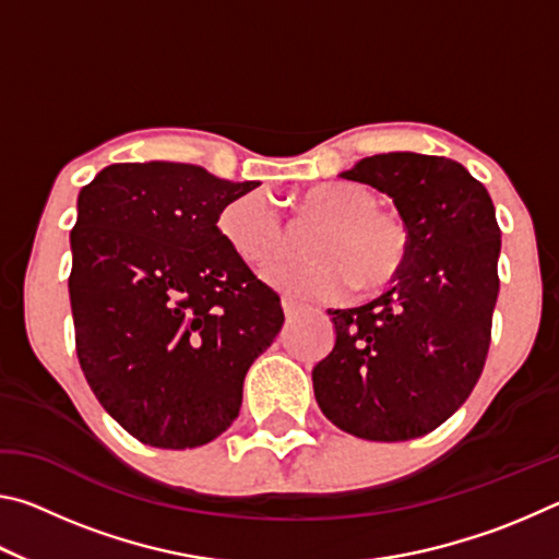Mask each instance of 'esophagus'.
Instances as JSON below:
<instances>
[{
  "instance_id": "1",
  "label": "esophagus",
  "mask_w": 559,
  "mask_h": 559,
  "mask_svg": "<svg viewBox=\"0 0 559 559\" xmlns=\"http://www.w3.org/2000/svg\"><path fill=\"white\" fill-rule=\"evenodd\" d=\"M283 313H286L288 323H293V320L298 318V306H296V302H290L288 298H283Z\"/></svg>"
}]
</instances>
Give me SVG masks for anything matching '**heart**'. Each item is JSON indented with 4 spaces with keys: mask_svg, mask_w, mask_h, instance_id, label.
I'll list each match as a JSON object with an SVG mask.
<instances>
[{
    "mask_svg": "<svg viewBox=\"0 0 559 559\" xmlns=\"http://www.w3.org/2000/svg\"><path fill=\"white\" fill-rule=\"evenodd\" d=\"M372 187L335 179L300 192L302 214L325 219L316 234V259L281 261L263 271V281L300 302L343 298L355 286L380 290L406 269L412 257V229L404 216L377 204ZM222 239L249 266L278 259L288 246L286 222L276 202L253 189L219 212Z\"/></svg>",
    "mask_w": 559,
    "mask_h": 559,
    "instance_id": "1",
    "label": "heart"
}]
</instances>
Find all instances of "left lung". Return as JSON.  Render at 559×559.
<instances>
[{"label": "left lung", "instance_id": "1", "mask_svg": "<svg viewBox=\"0 0 559 559\" xmlns=\"http://www.w3.org/2000/svg\"><path fill=\"white\" fill-rule=\"evenodd\" d=\"M340 177L392 197L412 229V257L380 298L328 310L335 347L313 367L316 400L357 439L424 437L484 372L500 286L496 206L449 157L372 155Z\"/></svg>", "mask_w": 559, "mask_h": 559}]
</instances>
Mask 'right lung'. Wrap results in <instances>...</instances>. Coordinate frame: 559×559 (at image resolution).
I'll return each instance as SVG.
<instances>
[{
    "label": "right lung",
    "instance_id": "add662e5",
    "mask_svg": "<svg viewBox=\"0 0 559 559\" xmlns=\"http://www.w3.org/2000/svg\"><path fill=\"white\" fill-rule=\"evenodd\" d=\"M259 182L182 163H120L79 194L69 276L75 353L96 400L157 449L210 443L283 325L281 298L222 239Z\"/></svg>",
    "mask_w": 559,
    "mask_h": 559
}]
</instances>
